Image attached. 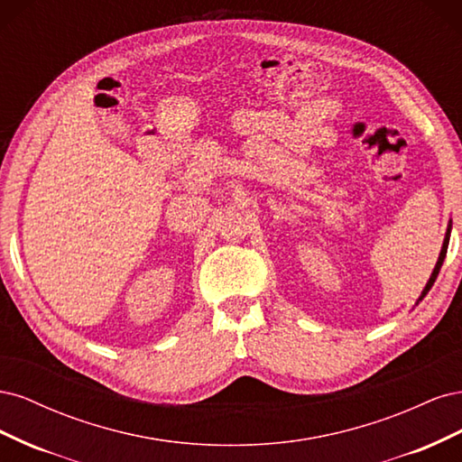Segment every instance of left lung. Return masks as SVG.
Here are the masks:
<instances>
[{"label": "left lung", "instance_id": "left-lung-1", "mask_svg": "<svg viewBox=\"0 0 462 462\" xmlns=\"http://www.w3.org/2000/svg\"><path fill=\"white\" fill-rule=\"evenodd\" d=\"M449 236H451V221H449V227H447V233H445L443 246H441V253H439V258H438L436 268H433V272H431V275H430V282L426 283V287H424V291H422V295H420V299H418V300H422V299L428 295V291L431 289V285L436 283L438 273H439V270H441V263H443V260H445V254H447V246H449Z\"/></svg>", "mask_w": 462, "mask_h": 462}]
</instances>
